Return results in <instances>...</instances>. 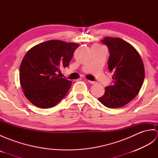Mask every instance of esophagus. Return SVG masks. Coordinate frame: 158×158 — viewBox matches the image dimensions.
I'll return each instance as SVG.
<instances>
[{"mask_svg": "<svg viewBox=\"0 0 158 158\" xmlns=\"http://www.w3.org/2000/svg\"><path fill=\"white\" fill-rule=\"evenodd\" d=\"M88 81L89 83H91V84H95L96 83V82L95 81H89V80H88Z\"/></svg>", "mask_w": 158, "mask_h": 158, "instance_id": "obj_1", "label": "esophagus"}]
</instances>
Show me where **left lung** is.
Wrapping results in <instances>:
<instances>
[{
	"mask_svg": "<svg viewBox=\"0 0 158 158\" xmlns=\"http://www.w3.org/2000/svg\"><path fill=\"white\" fill-rule=\"evenodd\" d=\"M101 42L108 47V67L113 73V84L105 88L98 98L102 105L110 109L120 108L138 94L145 79L141 57L130 43L119 38L105 37Z\"/></svg>",
	"mask_w": 158,
	"mask_h": 158,
	"instance_id": "8db88e82",
	"label": "left lung"
}]
</instances>
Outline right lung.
<instances>
[{"label": "right lung", "mask_w": 158, "mask_h": 158, "mask_svg": "<svg viewBox=\"0 0 158 158\" xmlns=\"http://www.w3.org/2000/svg\"><path fill=\"white\" fill-rule=\"evenodd\" d=\"M79 46L75 43L51 40L39 43L26 53L19 67V81L32 104L48 109L64 98L72 81L60 77V69L69 66Z\"/></svg>", "instance_id": "add662e5"}]
</instances>
